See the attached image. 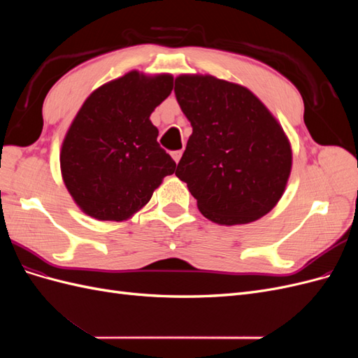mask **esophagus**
Here are the masks:
<instances>
[{"mask_svg": "<svg viewBox=\"0 0 358 358\" xmlns=\"http://www.w3.org/2000/svg\"><path fill=\"white\" fill-rule=\"evenodd\" d=\"M180 157H182V150H173V152H171V158L175 159L176 162H179Z\"/></svg>", "mask_w": 358, "mask_h": 358, "instance_id": "obj_1", "label": "esophagus"}]
</instances>
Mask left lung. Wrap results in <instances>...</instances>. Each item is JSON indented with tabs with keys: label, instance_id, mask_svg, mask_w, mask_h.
<instances>
[{
	"label": "left lung",
	"instance_id": "obj_1",
	"mask_svg": "<svg viewBox=\"0 0 358 358\" xmlns=\"http://www.w3.org/2000/svg\"><path fill=\"white\" fill-rule=\"evenodd\" d=\"M175 94L192 127L176 176L203 216L220 225L249 224L282 197L291 143L258 96L210 74H180Z\"/></svg>",
	"mask_w": 358,
	"mask_h": 358
}]
</instances>
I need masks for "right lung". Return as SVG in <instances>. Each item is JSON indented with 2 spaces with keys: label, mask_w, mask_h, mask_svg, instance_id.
Wrapping results in <instances>:
<instances>
[{
  "label": "right lung",
  "mask_w": 358,
  "mask_h": 358,
  "mask_svg": "<svg viewBox=\"0 0 358 358\" xmlns=\"http://www.w3.org/2000/svg\"><path fill=\"white\" fill-rule=\"evenodd\" d=\"M173 90L169 73H125L85 100L62 140V180L79 209L99 221H127L173 175L150 113Z\"/></svg>",
  "instance_id": "right-lung-1"
}]
</instances>
